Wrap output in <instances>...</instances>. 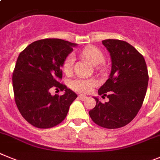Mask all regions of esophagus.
Here are the masks:
<instances>
[{
    "instance_id": "esophagus-1",
    "label": "esophagus",
    "mask_w": 160,
    "mask_h": 160,
    "mask_svg": "<svg viewBox=\"0 0 160 160\" xmlns=\"http://www.w3.org/2000/svg\"><path fill=\"white\" fill-rule=\"evenodd\" d=\"M79 98H80V100H83V101H84V100H86L88 97H86L85 95H83V94H81V95L79 96Z\"/></svg>"
}]
</instances>
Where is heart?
<instances>
[{"mask_svg": "<svg viewBox=\"0 0 160 160\" xmlns=\"http://www.w3.org/2000/svg\"><path fill=\"white\" fill-rule=\"evenodd\" d=\"M81 55L93 65L100 64L105 59L103 52L99 48L94 46H88L84 47L81 51ZM74 61L75 58L72 55H69L66 57L63 63V69L65 73L67 74L71 73L73 68ZM97 85V81L95 79L87 78V77H77L71 82V88L72 89L83 93L90 92Z\"/></svg>", "mask_w": 160, "mask_h": 160, "instance_id": "b5f03b06", "label": "heart"}]
</instances>
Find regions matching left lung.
<instances>
[{
  "label": "left lung",
  "mask_w": 160,
  "mask_h": 160,
  "mask_svg": "<svg viewBox=\"0 0 160 160\" xmlns=\"http://www.w3.org/2000/svg\"><path fill=\"white\" fill-rule=\"evenodd\" d=\"M102 43L110 54L112 69L98 93L109 101L103 104L95 97L97 105L89 111V116L99 126L118 129L129 124L138 114L149 76L143 56L130 43L118 39H105Z\"/></svg>",
  "instance_id": "8db88e82"
}]
</instances>
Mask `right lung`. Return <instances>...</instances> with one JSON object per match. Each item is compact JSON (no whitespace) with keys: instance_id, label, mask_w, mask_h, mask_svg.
Segmentation results:
<instances>
[{"instance_id":"1","label":"right lung","mask_w":160,"mask_h":160,"mask_svg":"<svg viewBox=\"0 0 160 160\" xmlns=\"http://www.w3.org/2000/svg\"><path fill=\"white\" fill-rule=\"evenodd\" d=\"M76 46L59 38L35 41L18 57L13 72V88L17 107L22 116L37 128H51L66 118L77 94L62 80L63 61ZM52 89L64 91L52 96Z\"/></svg>"}]
</instances>
